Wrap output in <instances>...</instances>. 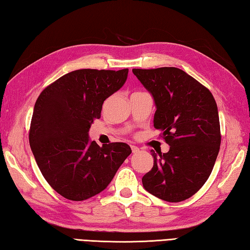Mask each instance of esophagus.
Wrapping results in <instances>:
<instances>
[{
	"label": "esophagus",
	"mask_w": 250,
	"mask_h": 250,
	"mask_svg": "<svg viewBox=\"0 0 250 250\" xmlns=\"http://www.w3.org/2000/svg\"><path fill=\"white\" fill-rule=\"evenodd\" d=\"M131 149H132V152H133V153L140 152V148H139V147H136V146H133V145H132V146H131Z\"/></svg>",
	"instance_id": "esophagus-1"
}]
</instances>
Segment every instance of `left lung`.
Here are the masks:
<instances>
[{
	"instance_id": "1",
	"label": "left lung",
	"mask_w": 250,
	"mask_h": 250,
	"mask_svg": "<svg viewBox=\"0 0 250 250\" xmlns=\"http://www.w3.org/2000/svg\"><path fill=\"white\" fill-rule=\"evenodd\" d=\"M155 100L153 126L169 145L151 150L153 167L142 178L145 190L167 202H182L202 188L213 171L221 135L213 94L177 67L133 68Z\"/></svg>"
}]
</instances>
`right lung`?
<instances>
[{"label":"right lung","instance_id":"add662e5","mask_svg":"<svg viewBox=\"0 0 250 250\" xmlns=\"http://www.w3.org/2000/svg\"><path fill=\"white\" fill-rule=\"evenodd\" d=\"M128 72L73 71L46 87L36 100L31 149L47 183L67 200L83 201L103 191L132 152L125 143L100 147L89 140L104 101L124 86Z\"/></svg>","mask_w":250,"mask_h":250}]
</instances>
